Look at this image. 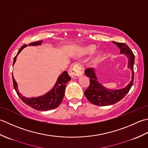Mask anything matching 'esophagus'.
<instances>
[{"label":"esophagus","instance_id":"34e87169","mask_svg":"<svg viewBox=\"0 0 148 148\" xmlns=\"http://www.w3.org/2000/svg\"><path fill=\"white\" fill-rule=\"evenodd\" d=\"M69 74L72 78H78L84 74V68L82 64L79 63H74L69 69Z\"/></svg>","mask_w":148,"mask_h":148}]
</instances>
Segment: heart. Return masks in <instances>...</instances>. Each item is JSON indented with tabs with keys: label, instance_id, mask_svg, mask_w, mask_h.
Instances as JSON below:
<instances>
[{
	"label": "heart",
	"instance_id": "heart-1",
	"mask_svg": "<svg viewBox=\"0 0 148 148\" xmlns=\"http://www.w3.org/2000/svg\"><path fill=\"white\" fill-rule=\"evenodd\" d=\"M96 49V47L95 45H88V46H87L84 48L83 51H84V53L88 54V55H89V54L94 53ZM103 56H104V53L103 51H99V52L97 53V54H96V56L95 57L94 60H93V62H94L95 64L98 63L102 59H103Z\"/></svg>",
	"mask_w": 148,
	"mask_h": 148
}]
</instances>
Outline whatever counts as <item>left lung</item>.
<instances>
[{
  "label": "left lung",
  "mask_w": 148,
  "mask_h": 148,
  "mask_svg": "<svg viewBox=\"0 0 148 148\" xmlns=\"http://www.w3.org/2000/svg\"><path fill=\"white\" fill-rule=\"evenodd\" d=\"M112 43L120 49V53L125 54L128 58V67L132 71V80L125 88L116 90L107 89L99 82L95 69L87 68L85 71V74L90 78V84L84 92V95L91 103L98 106H107L117 103L129 92L134 83L135 56L133 52L125 43L116 41H112Z\"/></svg>",
  "instance_id": "left-lung-1"
}]
</instances>
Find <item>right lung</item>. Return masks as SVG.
Here are the masks:
<instances>
[{
    "mask_svg": "<svg viewBox=\"0 0 148 148\" xmlns=\"http://www.w3.org/2000/svg\"><path fill=\"white\" fill-rule=\"evenodd\" d=\"M42 42H43V40L33 42V43H30L29 46H38V45H40ZM27 46V45H24L20 48L16 56L14 57L13 64L16 62L17 56ZM70 80L71 77L69 76L67 71H65L61 75H59L55 86L47 94L36 98H27L19 92L18 89V84L15 81L13 75V86L19 98L28 106L32 107L34 109L41 111L53 110L59 107V105L62 101L63 98H64L66 84Z\"/></svg>",
    "mask_w": 148,
    "mask_h": 148,
    "instance_id": "1",
    "label": "right lung"
}]
</instances>
